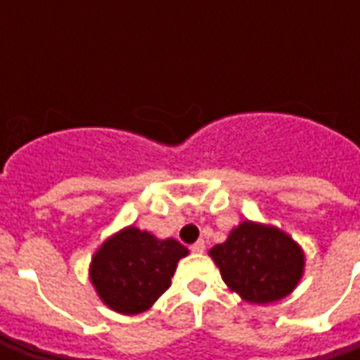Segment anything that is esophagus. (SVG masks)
<instances>
[{
	"mask_svg": "<svg viewBox=\"0 0 360 360\" xmlns=\"http://www.w3.org/2000/svg\"><path fill=\"white\" fill-rule=\"evenodd\" d=\"M204 249H206L204 241H196L195 245H191V250H193V252H204Z\"/></svg>",
	"mask_w": 360,
	"mask_h": 360,
	"instance_id": "1",
	"label": "esophagus"
}]
</instances>
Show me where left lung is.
<instances>
[{
    "label": "left lung",
    "instance_id": "left-lung-1",
    "mask_svg": "<svg viewBox=\"0 0 360 360\" xmlns=\"http://www.w3.org/2000/svg\"><path fill=\"white\" fill-rule=\"evenodd\" d=\"M227 287L247 302L266 304L293 291L304 268L301 247L271 226L243 221L210 250Z\"/></svg>",
    "mask_w": 360,
    "mask_h": 360
}]
</instances>
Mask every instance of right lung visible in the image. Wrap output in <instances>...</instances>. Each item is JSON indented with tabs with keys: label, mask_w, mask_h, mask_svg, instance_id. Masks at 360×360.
Here are the masks:
<instances>
[{
	"label": "right lung",
	"mask_w": 360,
	"mask_h": 360,
	"mask_svg": "<svg viewBox=\"0 0 360 360\" xmlns=\"http://www.w3.org/2000/svg\"><path fill=\"white\" fill-rule=\"evenodd\" d=\"M187 255L188 250L175 239L160 241L148 231L125 227L98 249L90 279L110 309L139 314L172 285L177 262Z\"/></svg>",
	"instance_id": "add662e5"
}]
</instances>
